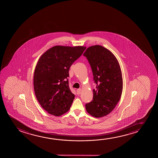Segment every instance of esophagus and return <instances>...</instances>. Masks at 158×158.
I'll return each instance as SVG.
<instances>
[{"mask_svg": "<svg viewBox=\"0 0 158 158\" xmlns=\"http://www.w3.org/2000/svg\"><path fill=\"white\" fill-rule=\"evenodd\" d=\"M77 93H78V94H81V89H79L77 90Z\"/></svg>", "mask_w": 158, "mask_h": 158, "instance_id": "34e87169", "label": "esophagus"}]
</instances>
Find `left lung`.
Masks as SVG:
<instances>
[{
    "instance_id": "1",
    "label": "left lung",
    "mask_w": 158,
    "mask_h": 158,
    "mask_svg": "<svg viewBox=\"0 0 158 158\" xmlns=\"http://www.w3.org/2000/svg\"><path fill=\"white\" fill-rule=\"evenodd\" d=\"M91 65L97 84L93 100L86 110L95 118H102L112 111L121 98L123 80L119 62L110 50L99 45L87 48L84 53Z\"/></svg>"
}]
</instances>
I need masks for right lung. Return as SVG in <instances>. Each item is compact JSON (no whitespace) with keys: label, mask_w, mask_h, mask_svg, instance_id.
<instances>
[{"label":"right lung","mask_w":158,"mask_h":158,"mask_svg":"<svg viewBox=\"0 0 158 158\" xmlns=\"http://www.w3.org/2000/svg\"><path fill=\"white\" fill-rule=\"evenodd\" d=\"M86 48L54 46L40 57L34 73V90L39 104L50 114L59 117L69 110L75 97L69 86V68Z\"/></svg>","instance_id":"1"}]
</instances>
